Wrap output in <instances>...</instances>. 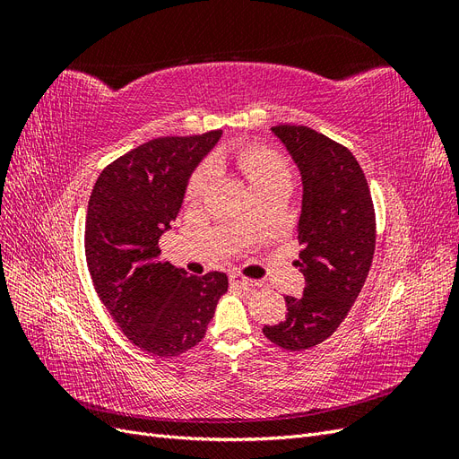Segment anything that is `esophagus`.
Here are the masks:
<instances>
[{"mask_svg": "<svg viewBox=\"0 0 459 459\" xmlns=\"http://www.w3.org/2000/svg\"><path fill=\"white\" fill-rule=\"evenodd\" d=\"M230 281H231L233 285L241 287V289H251V287H256V281L248 280V277H245V275H241V273H238V272H231V273H230Z\"/></svg>", "mask_w": 459, "mask_h": 459, "instance_id": "obj_1", "label": "esophagus"}]
</instances>
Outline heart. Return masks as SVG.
I'll return each instance as SVG.
<instances>
[{
    "mask_svg": "<svg viewBox=\"0 0 459 459\" xmlns=\"http://www.w3.org/2000/svg\"><path fill=\"white\" fill-rule=\"evenodd\" d=\"M238 169L241 174L248 179L255 189L272 182L277 178H289V166L287 162L277 155L275 151L268 147H245L238 152ZM214 178V166L211 162H204L203 166L193 172L189 178V184L186 189V199L187 201H197L201 199L208 186H211Z\"/></svg>",
    "mask_w": 459,
    "mask_h": 459,
    "instance_id": "obj_1",
    "label": "heart"
}]
</instances>
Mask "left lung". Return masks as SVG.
I'll list each match as a JSON object with an SVG mask.
<instances>
[{"mask_svg": "<svg viewBox=\"0 0 459 459\" xmlns=\"http://www.w3.org/2000/svg\"><path fill=\"white\" fill-rule=\"evenodd\" d=\"M272 132L302 174L295 266L307 287L299 299L285 297L283 322L262 331L285 351H308L337 331L366 283L377 239L375 208L364 170L344 145L308 126L280 124Z\"/></svg>", "mask_w": 459, "mask_h": 459, "instance_id": "8db88e82", "label": "left lung"}]
</instances>
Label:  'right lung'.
Wrapping results in <instances>:
<instances>
[{"instance_id":"obj_1","label":"right lung","mask_w":459,"mask_h":459,"mask_svg":"<svg viewBox=\"0 0 459 459\" xmlns=\"http://www.w3.org/2000/svg\"><path fill=\"white\" fill-rule=\"evenodd\" d=\"M220 135L157 137L128 151L97 178L88 203L84 247L95 293L124 335L152 356L199 344L228 290L226 273L187 275L159 260L187 179Z\"/></svg>"}]
</instances>
